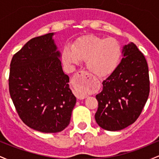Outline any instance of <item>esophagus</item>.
<instances>
[{"mask_svg":"<svg viewBox=\"0 0 159 159\" xmlns=\"http://www.w3.org/2000/svg\"><path fill=\"white\" fill-rule=\"evenodd\" d=\"M78 75L81 77V81H80V84L78 86L76 87L75 90V94L76 97L78 99H84L87 97V94L84 92L83 88L85 87L86 85L88 83L89 80H90V75L88 73L85 71H79L78 72Z\"/></svg>","mask_w":159,"mask_h":159,"instance_id":"esophagus-1","label":"esophagus"}]
</instances>
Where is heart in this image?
<instances>
[{"mask_svg": "<svg viewBox=\"0 0 159 159\" xmlns=\"http://www.w3.org/2000/svg\"><path fill=\"white\" fill-rule=\"evenodd\" d=\"M121 55V46L114 38L89 35L78 39L72 48L63 49L62 59L69 66L78 64L80 61H86L89 72L102 78L109 75L116 69Z\"/></svg>", "mask_w": 159, "mask_h": 159, "instance_id": "heart-1", "label": "heart"}]
</instances>
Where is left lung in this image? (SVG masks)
Instances as JSON below:
<instances>
[{
  "instance_id": "8db88e82",
  "label": "left lung",
  "mask_w": 159,
  "mask_h": 159,
  "mask_svg": "<svg viewBox=\"0 0 159 159\" xmlns=\"http://www.w3.org/2000/svg\"><path fill=\"white\" fill-rule=\"evenodd\" d=\"M123 57L116 69L102 82L95 119L107 131H119L134 123L149 93V69L145 57L133 43L125 45Z\"/></svg>"
}]
</instances>
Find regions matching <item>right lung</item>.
<instances>
[{
    "label": "right lung",
    "mask_w": 159,
    "mask_h": 159,
    "mask_svg": "<svg viewBox=\"0 0 159 159\" xmlns=\"http://www.w3.org/2000/svg\"><path fill=\"white\" fill-rule=\"evenodd\" d=\"M54 34L33 38L14 54L9 78L10 94L20 118L44 133L59 132L68 126L76 103Z\"/></svg>",
    "instance_id": "add662e5"
}]
</instances>
